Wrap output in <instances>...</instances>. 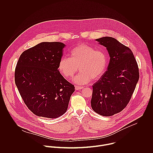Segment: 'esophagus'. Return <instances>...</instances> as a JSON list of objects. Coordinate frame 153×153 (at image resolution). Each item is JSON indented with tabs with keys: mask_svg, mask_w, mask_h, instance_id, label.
<instances>
[{
	"mask_svg": "<svg viewBox=\"0 0 153 153\" xmlns=\"http://www.w3.org/2000/svg\"><path fill=\"white\" fill-rule=\"evenodd\" d=\"M75 89L76 90H80L83 89V87H79V86H75Z\"/></svg>",
	"mask_w": 153,
	"mask_h": 153,
	"instance_id": "1",
	"label": "esophagus"
}]
</instances>
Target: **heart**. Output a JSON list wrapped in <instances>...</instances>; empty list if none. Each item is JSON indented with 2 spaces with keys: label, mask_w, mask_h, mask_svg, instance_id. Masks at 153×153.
<instances>
[{
  "label": "heart",
  "mask_w": 153,
  "mask_h": 153,
  "mask_svg": "<svg viewBox=\"0 0 153 153\" xmlns=\"http://www.w3.org/2000/svg\"><path fill=\"white\" fill-rule=\"evenodd\" d=\"M107 64V58L104 52L81 44L71 51L70 58H61L58 69L65 78L71 79L77 72L79 67L81 72L74 78V82L78 85H84L92 79H99L104 75Z\"/></svg>",
  "instance_id": "b5f03b06"
}]
</instances>
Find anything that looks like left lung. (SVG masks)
Masks as SVG:
<instances>
[{"label": "left lung", "mask_w": 153, "mask_h": 153, "mask_svg": "<svg viewBox=\"0 0 153 153\" xmlns=\"http://www.w3.org/2000/svg\"><path fill=\"white\" fill-rule=\"evenodd\" d=\"M95 41L107 48L110 60L107 71L92 85L91 107L97 114L109 117L127 105L139 79V70L128 47L112 37Z\"/></svg>", "instance_id": "left-lung-1"}]
</instances>
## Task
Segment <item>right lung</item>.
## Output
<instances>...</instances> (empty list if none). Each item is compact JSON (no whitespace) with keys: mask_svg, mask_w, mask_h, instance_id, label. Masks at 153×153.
I'll return each instance as SVG.
<instances>
[{"mask_svg":"<svg viewBox=\"0 0 153 153\" xmlns=\"http://www.w3.org/2000/svg\"><path fill=\"white\" fill-rule=\"evenodd\" d=\"M65 46L58 42H41L25 51L18 61L16 85L26 105L38 117L62 115L75 91L58 70Z\"/></svg>","mask_w":153,"mask_h":153,"instance_id":"1","label":"right lung"}]
</instances>
